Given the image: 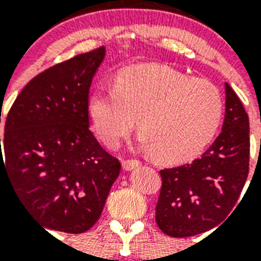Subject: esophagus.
<instances>
[{
	"label": "esophagus",
	"instance_id": "esophagus-1",
	"mask_svg": "<svg viewBox=\"0 0 261 261\" xmlns=\"http://www.w3.org/2000/svg\"><path fill=\"white\" fill-rule=\"evenodd\" d=\"M122 165H123V169H126V171H131V169H134V168H138L139 165H141V161H139V160H135V159L123 160Z\"/></svg>",
	"mask_w": 261,
	"mask_h": 261
}]
</instances>
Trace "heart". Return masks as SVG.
<instances>
[{"mask_svg":"<svg viewBox=\"0 0 261 261\" xmlns=\"http://www.w3.org/2000/svg\"><path fill=\"white\" fill-rule=\"evenodd\" d=\"M97 138L115 149L138 123L139 141L165 163L200 154L222 122L223 97L214 84L163 65L119 71L114 87H97L88 98Z\"/></svg>","mask_w":261,"mask_h":261,"instance_id":"b5f03b06","label":"heart"}]
</instances>
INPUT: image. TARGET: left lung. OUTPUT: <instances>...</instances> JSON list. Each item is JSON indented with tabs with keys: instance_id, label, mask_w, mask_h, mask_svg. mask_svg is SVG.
Returning <instances> with one entry per match:
<instances>
[{
	"instance_id": "obj_1",
	"label": "left lung",
	"mask_w": 261,
	"mask_h": 261,
	"mask_svg": "<svg viewBox=\"0 0 261 261\" xmlns=\"http://www.w3.org/2000/svg\"><path fill=\"white\" fill-rule=\"evenodd\" d=\"M222 133L200 159L160 171L155 222L171 237L210 230L234 211L249 173V119L243 102L225 84Z\"/></svg>"
}]
</instances>
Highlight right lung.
Segmentation results:
<instances>
[{
    "label": "right lung",
    "mask_w": 261,
    "mask_h": 261,
    "mask_svg": "<svg viewBox=\"0 0 261 261\" xmlns=\"http://www.w3.org/2000/svg\"><path fill=\"white\" fill-rule=\"evenodd\" d=\"M104 55L98 47L42 71L22 88L6 116L0 176H8L43 229L89 230L120 172L119 160L89 128V88Z\"/></svg>",
    "instance_id": "obj_1"
}]
</instances>
